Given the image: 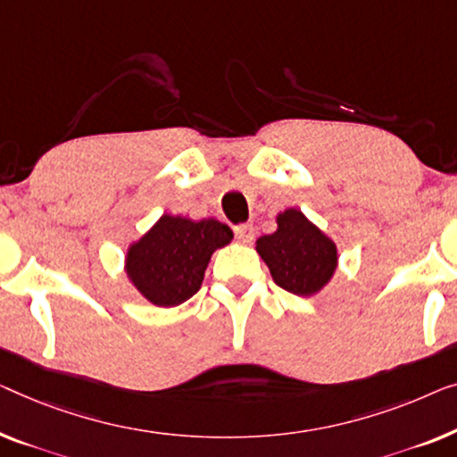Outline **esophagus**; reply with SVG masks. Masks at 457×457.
Wrapping results in <instances>:
<instances>
[{"instance_id": "34e87169", "label": "esophagus", "mask_w": 457, "mask_h": 457, "mask_svg": "<svg viewBox=\"0 0 457 457\" xmlns=\"http://www.w3.org/2000/svg\"><path fill=\"white\" fill-rule=\"evenodd\" d=\"M235 237L239 243H251L255 237V228L251 224H239V227H235Z\"/></svg>"}]
</instances>
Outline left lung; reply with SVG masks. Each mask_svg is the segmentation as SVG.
Masks as SVG:
<instances>
[{"instance_id": "obj_1", "label": "left lung", "mask_w": 457, "mask_h": 457, "mask_svg": "<svg viewBox=\"0 0 457 457\" xmlns=\"http://www.w3.org/2000/svg\"><path fill=\"white\" fill-rule=\"evenodd\" d=\"M278 228L255 241L278 287L296 296L317 295L332 280L338 266V249L296 208L276 216Z\"/></svg>"}]
</instances>
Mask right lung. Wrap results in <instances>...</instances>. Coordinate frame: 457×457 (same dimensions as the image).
<instances>
[{"label":"right lung","mask_w":457,"mask_h":457,"mask_svg":"<svg viewBox=\"0 0 457 457\" xmlns=\"http://www.w3.org/2000/svg\"><path fill=\"white\" fill-rule=\"evenodd\" d=\"M233 241L227 224L162 214L125 255V274L144 299L156 307H177L204 282L210 257Z\"/></svg>","instance_id":"1"}]
</instances>
